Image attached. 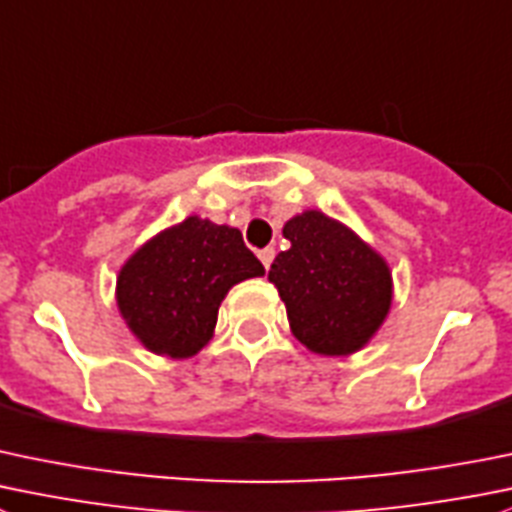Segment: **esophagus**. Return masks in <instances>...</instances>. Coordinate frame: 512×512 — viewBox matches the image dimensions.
Returning a JSON list of instances; mask_svg holds the SVG:
<instances>
[{
	"label": "esophagus",
	"mask_w": 512,
	"mask_h": 512,
	"mask_svg": "<svg viewBox=\"0 0 512 512\" xmlns=\"http://www.w3.org/2000/svg\"><path fill=\"white\" fill-rule=\"evenodd\" d=\"M257 257H260V262H262V265H265L267 270H270L272 260H275V250H272V247H265V250H260V252H257Z\"/></svg>",
	"instance_id": "esophagus-1"
}]
</instances>
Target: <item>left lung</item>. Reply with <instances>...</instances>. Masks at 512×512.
Instances as JSON below:
<instances>
[{
  "instance_id": "1",
  "label": "left lung",
  "mask_w": 512,
  "mask_h": 512,
  "mask_svg": "<svg viewBox=\"0 0 512 512\" xmlns=\"http://www.w3.org/2000/svg\"><path fill=\"white\" fill-rule=\"evenodd\" d=\"M280 252L267 280L287 307L290 330L317 355H352L380 330L393 305V275L365 240L320 210L282 227Z\"/></svg>"
}]
</instances>
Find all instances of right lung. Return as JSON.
<instances>
[{
	"label": "right lung",
	"instance_id": "right-lung-1",
	"mask_svg": "<svg viewBox=\"0 0 512 512\" xmlns=\"http://www.w3.org/2000/svg\"><path fill=\"white\" fill-rule=\"evenodd\" d=\"M265 275L242 232L192 215L147 240L117 275V307L155 355H197L232 285Z\"/></svg>",
	"mask_w": 512,
	"mask_h": 512
}]
</instances>
